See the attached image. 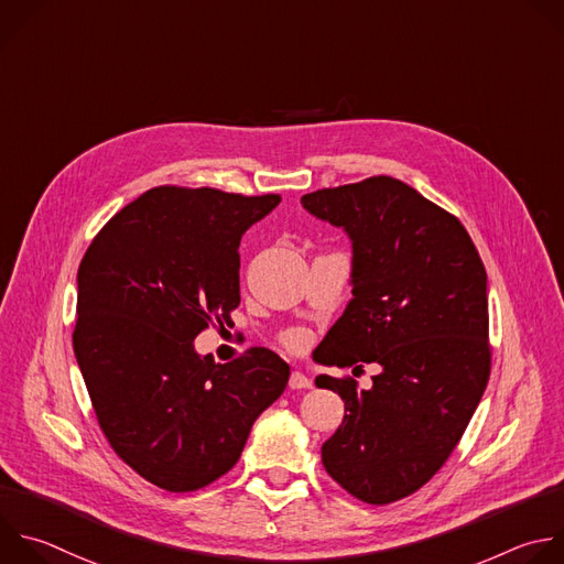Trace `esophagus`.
<instances>
[{"instance_id": "34e87169", "label": "esophagus", "mask_w": 564, "mask_h": 564, "mask_svg": "<svg viewBox=\"0 0 564 564\" xmlns=\"http://www.w3.org/2000/svg\"><path fill=\"white\" fill-rule=\"evenodd\" d=\"M288 386H290V390H310V388H312V381L305 377V373L292 371Z\"/></svg>"}]
</instances>
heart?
Wrapping results in <instances>:
<instances>
[{
	"label": "heart",
	"instance_id": "1",
	"mask_svg": "<svg viewBox=\"0 0 564 564\" xmlns=\"http://www.w3.org/2000/svg\"><path fill=\"white\" fill-rule=\"evenodd\" d=\"M281 340L288 349H303L305 343H307V332L301 329V327H292V329H285L281 334Z\"/></svg>",
	"mask_w": 564,
	"mask_h": 564
}]
</instances>
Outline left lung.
Here are the masks:
<instances>
[{"label": "left lung", "mask_w": 564, "mask_h": 564, "mask_svg": "<svg viewBox=\"0 0 564 564\" xmlns=\"http://www.w3.org/2000/svg\"><path fill=\"white\" fill-rule=\"evenodd\" d=\"M301 204L345 228L354 248V299L316 360L383 367L371 390L351 377H316L347 412L323 443V467L354 498L390 505L432 480L482 399L487 272L458 217L394 176L323 187Z\"/></svg>", "instance_id": "left-lung-1"}]
</instances>
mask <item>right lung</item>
Wrapping results in <instances>:
<instances>
[{
    "label": "right lung",
    "instance_id": "1",
    "mask_svg": "<svg viewBox=\"0 0 564 564\" xmlns=\"http://www.w3.org/2000/svg\"><path fill=\"white\" fill-rule=\"evenodd\" d=\"M217 187L159 185L121 208L77 272L73 347L115 454L152 485L197 491L230 471L290 365L268 347L230 362L193 340L241 303L239 243L279 206Z\"/></svg>",
    "mask_w": 564,
    "mask_h": 564
}]
</instances>
